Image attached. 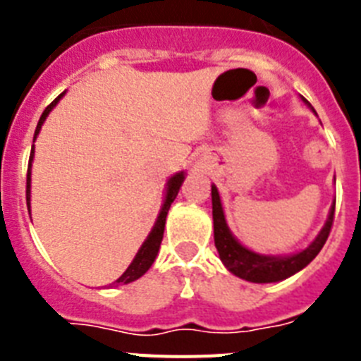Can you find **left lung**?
Instances as JSON below:
<instances>
[{"mask_svg":"<svg viewBox=\"0 0 361 361\" xmlns=\"http://www.w3.org/2000/svg\"><path fill=\"white\" fill-rule=\"evenodd\" d=\"M304 99V97H302ZM305 101V99H304ZM307 103V101H305ZM212 204H213V231H215V247L220 255V260L231 271L233 275H237L238 279H244L247 282L255 283H269V282H280L300 269H304L312 258L320 253L324 247L325 240L329 237L331 228H333L334 220V202L331 206L329 216L327 222L318 233V237L305 247L304 251L295 255H288V257H271V255H258L255 251L247 250L237 238L233 237L229 231L228 224H226L224 209H222V202H220V195L216 186H212Z\"/></svg>","mask_w":361,"mask_h":361,"instance_id":"left-lung-1","label":"left lung"}]
</instances>
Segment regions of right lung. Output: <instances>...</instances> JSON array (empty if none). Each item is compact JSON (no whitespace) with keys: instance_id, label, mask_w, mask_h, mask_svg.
<instances>
[{"instance_id":"1","label":"right lung","mask_w":361,"mask_h":361,"mask_svg":"<svg viewBox=\"0 0 361 361\" xmlns=\"http://www.w3.org/2000/svg\"><path fill=\"white\" fill-rule=\"evenodd\" d=\"M65 95V92H63L61 95L57 99H54L52 103L49 104V106L44 108L43 116H41L39 123H37V128H36V133H34V141H36L37 133H39L41 126H43L44 119H47V116H49L50 111H52V108L56 106L57 101ZM32 159H34V145H32V152H30V159H28V173H27V206H28V213H30V168H32ZM183 180H184V171H180V173H175L173 177L168 180V184H166V197H164V204H162L161 208V213H159L157 220H155V226L152 228V231H149L148 238L145 240V244L141 245V250L137 251L135 258L132 260V264L128 266V269L124 271L123 275L119 276V279L116 280L117 283H130L133 282V280L141 279L142 275H145L146 271L152 267L153 260H155V257H157L159 253V247H161V242H162V235H164V224H166V215H168V209H170L171 202L175 200V197H177L178 190H180V186H183Z\"/></svg>"}]
</instances>
